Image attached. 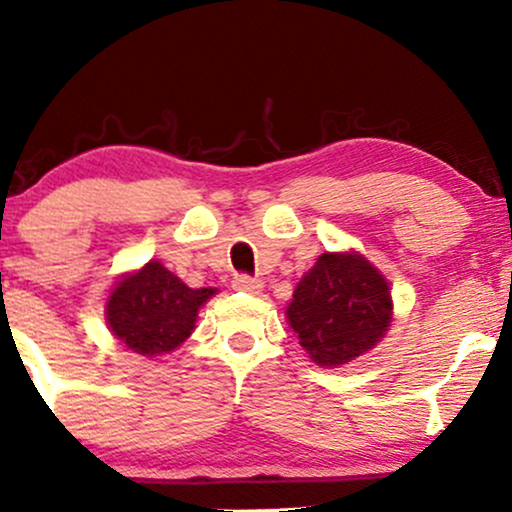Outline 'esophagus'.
<instances>
[{
	"mask_svg": "<svg viewBox=\"0 0 512 512\" xmlns=\"http://www.w3.org/2000/svg\"><path fill=\"white\" fill-rule=\"evenodd\" d=\"M233 289L245 291V293H260L262 291V281L252 279V276L240 274V276H236V279H233Z\"/></svg>",
	"mask_w": 512,
	"mask_h": 512,
	"instance_id": "obj_1",
	"label": "esophagus"
}]
</instances>
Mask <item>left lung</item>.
<instances>
[{"label":"left lung","instance_id":"left-lung-1","mask_svg":"<svg viewBox=\"0 0 512 512\" xmlns=\"http://www.w3.org/2000/svg\"><path fill=\"white\" fill-rule=\"evenodd\" d=\"M390 281L356 250L322 252L293 289L286 322L310 361L339 368L368 354L392 325Z\"/></svg>","mask_w":512,"mask_h":512}]
</instances>
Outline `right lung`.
<instances>
[{
    "instance_id": "obj_1",
    "label": "right lung",
    "mask_w": 512,
    "mask_h": 512,
    "mask_svg": "<svg viewBox=\"0 0 512 512\" xmlns=\"http://www.w3.org/2000/svg\"><path fill=\"white\" fill-rule=\"evenodd\" d=\"M216 289H190L180 276L149 260L125 272L105 298V322L117 342L134 354L166 356L190 337L202 305Z\"/></svg>"
}]
</instances>
